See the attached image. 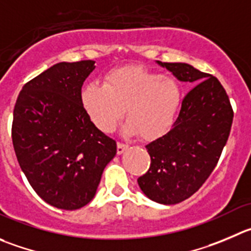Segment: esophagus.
I'll return each mask as SVG.
<instances>
[{
    "mask_svg": "<svg viewBox=\"0 0 251 251\" xmlns=\"http://www.w3.org/2000/svg\"><path fill=\"white\" fill-rule=\"evenodd\" d=\"M128 149V145L127 144H123V143H117V152H118V155L123 154L126 150Z\"/></svg>",
    "mask_w": 251,
    "mask_h": 251,
    "instance_id": "obj_1",
    "label": "esophagus"
}]
</instances>
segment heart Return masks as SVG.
<instances>
[{
  "label": "heart",
  "instance_id": "1",
  "mask_svg": "<svg viewBox=\"0 0 251 251\" xmlns=\"http://www.w3.org/2000/svg\"><path fill=\"white\" fill-rule=\"evenodd\" d=\"M182 102V90L173 76L161 75L143 66H123L108 71L103 85L86 83L81 103L92 123L103 133H111L123 117L124 135L143 139L161 138L173 128Z\"/></svg>",
  "mask_w": 251,
  "mask_h": 251
}]
</instances>
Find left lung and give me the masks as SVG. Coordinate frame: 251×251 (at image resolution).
Masks as SVG:
<instances>
[{
	"mask_svg": "<svg viewBox=\"0 0 251 251\" xmlns=\"http://www.w3.org/2000/svg\"><path fill=\"white\" fill-rule=\"evenodd\" d=\"M156 63L178 81L198 83L183 99L173 128L145 147L151 161L138 178L148 199L176 204L192 196L214 170L234 114L217 77L185 63Z\"/></svg>",
	"mask_w": 251,
	"mask_h": 251,
	"instance_id": "obj_1",
	"label": "left lung"
}]
</instances>
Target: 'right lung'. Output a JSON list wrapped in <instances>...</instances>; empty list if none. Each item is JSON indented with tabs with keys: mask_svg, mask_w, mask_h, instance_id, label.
Listing matches in <instances>:
<instances>
[{
	"mask_svg": "<svg viewBox=\"0 0 251 251\" xmlns=\"http://www.w3.org/2000/svg\"><path fill=\"white\" fill-rule=\"evenodd\" d=\"M95 61L55 64L23 86L13 111L12 142L21 169L40 199L66 211L96 195L117 144L88 118L81 87Z\"/></svg>",
	"mask_w": 251,
	"mask_h": 251,
	"instance_id": "right-lung-1",
	"label": "right lung"
}]
</instances>
